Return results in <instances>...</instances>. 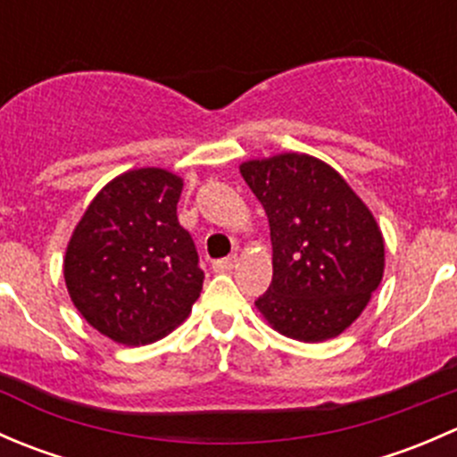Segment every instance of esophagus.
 Returning a JSON list of instances; mask_svg holds the SVG:
<instances>
[{
  "mask_svg": "<svg viewBox=\"0 0 457 457\" xmlns=\"http://www.w3.org/2000/svg\"><path fill=\"white\" fill-rule=\"evenodd\" d=\"M237 262H238L237 254H232L228 258H220V261H214V270L216 271H229V270H234V267H237Z\"/></svg>",
  "mask_w": 457,
  "mask_h": 457,
  "instance_id": "1",
  "label": "esophagus"
}]
</instances>
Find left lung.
<instances>
[{
    "mask_svg": "<svg viewBox=\"0 0 457 457\" xmlns=\"http://www.w3.org/2000/svg\"><path fill=\"white\" fill-rule=\"evenodd\" d=\"M241 174L270 220L274 276L258 312L294 340L336 338L362 314L385 271V241L370 207L310 154L245 161Z\"/></svg>",
    "mask_w": 457,
    "mask_h": 457,
    "instance_id": "8db88e82",
    "label": "left lung"
}]
</instances>
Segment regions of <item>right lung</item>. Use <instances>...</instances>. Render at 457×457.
Segmentation results:
<instances>
[{"instance_id": "add662e5", "label": "right lung", "mask_w": 457, "mask_h": 457, "mask_svg": "<svg viewBox=\"0 0 457 457\" xmlns=\"http://www.w3.org/2000/svg\"><path fill=\"white\" fill-rule=\"evenodd\" d=\"M183 181L161 168L112 179L87 205L63 258L79 314L110 340L147 345L186 320L203 289L195 241L179 225Z\"/></svg>"}]
</instances>
